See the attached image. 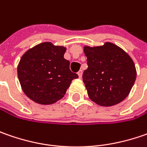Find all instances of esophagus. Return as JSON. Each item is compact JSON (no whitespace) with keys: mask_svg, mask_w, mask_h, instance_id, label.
Listing matches in <instances>:
<instances>
[{"mask_svg":"<svg viewBox=\"0 0 147 147\" xmlns=\"http://www.w3.org/2000/svg\"><path fill=\"white\" fill-rule=\"evenodd\" d=\"M78 74L79 78H82V70L78 71Z\"/></svg>","mask_w":147,"mask_h":147,"instance_id":"esophagus-1","label":"esophagus"}]
</instances>
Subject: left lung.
<instances>
[{"label": "left lung", "instance_id": "8db88e82", "mask_svg": "<svg viewBox=\"0 0 147 147\" xmlns=\"http://www.w3.org/2000/svg\"><path fill=\"white\" fill-rule=\"evenodd\" d=\"M88 69L82 81L88 96L101 106H112L123 100L136 80L133 59L123 49L111 42L100 47H84Z\"/></svg>", "mask_w": 147, "mask_h": 147}]
</instances>
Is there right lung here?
Listing matches in <instances>:
<instances>
[{
    "label": "right lung",
    "mask_w": 147,
    "mask_h": 147,
    "mask_svg": "<svg viewBox=\"0 0 147 147\" xmlns=\"http://www.w3.org/2000/svg\"><path fill=\"white\" fill-rule=\"evenodd\" d=\"M66 48L43 42L27 51L18 65V78L26 96L41 105H51L65 96L78 78L64 58Z\"/></svg>",
    "instance_id": "1"
}]
</instances>
